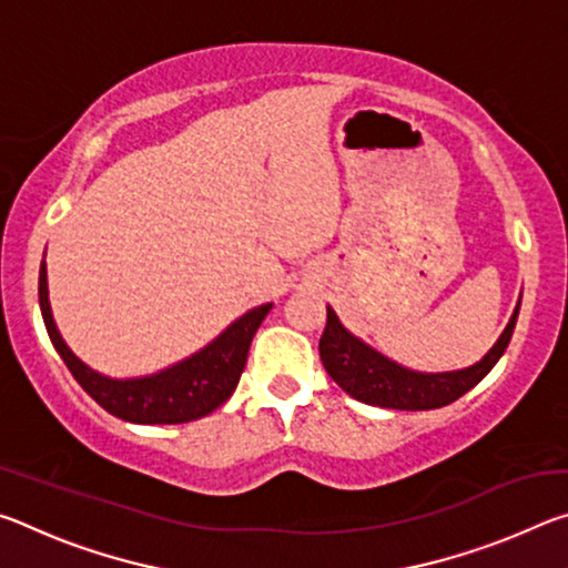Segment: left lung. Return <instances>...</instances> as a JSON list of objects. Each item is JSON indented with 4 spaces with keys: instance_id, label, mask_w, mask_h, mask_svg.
Listing matches in <instances>:
<instances>
[{
    "instance_id": "1",
    "label": "left lung",
    "mask_w": 568,
    "mask_h": 568,
    "mask_svg": "<svg viewBox=\"0 0 568 568\" xmlns=\"http://www.w3.org/2000/svg\"><path fill=\"white\" fill-rule=\"evenodd\" d=\"M521 305V303H518ZM518 305L496 345L476 365L450 373H418L388 361L371 345L355 338L328 307V323L321 335V361L328 376L355 400L396 410H430L454 403L488 376L511 341Z\"/></svg>"
}]
</instances>
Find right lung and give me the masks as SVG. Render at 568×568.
Instances as JSON below:
<instances>
[{"label":"right lung","mask_w":568,"mask_h":568,"mask_svg":"<svg viewBox=\"0 0 568 568\" xmlns=\"http://www.w3.org/2000/svg\"><path fill=\"white\" fill-rule=\"evenodd\" d=\"M40 307L50 333V341L62 355V361L74 381L100 403V406L130 423H187L213 413L217 406L233 396L255 331L261 328L273 303L253 307L243 318H237L227 331L197 351L190 358L170 368L142 378H108L92 371L67 348L60 331H57L50 297H47V265H40Z\"/></svg>","instance_id":"add662e5"}]
</instances>
